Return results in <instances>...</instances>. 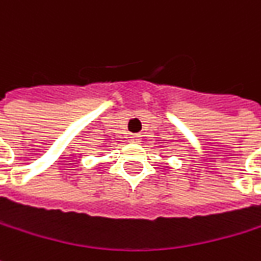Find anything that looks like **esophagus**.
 Wrapping results in <instances>:
<instances>
[{
    "instance_id": "obj_1",
    "label": "esophagus",
    "mask_w": 261,
    "mask_h": 261,
    "mask_svg": "<svg viewBox=\"0 0 261 261\" xmlns=\"http://www.w3.org/2000/svg\"><path fill=\"white\" fill-rule=\"evenodd\" d=\"M140 137H141L140 134H133V136H131V141H136V143H137V141H140Z\"/></svg>"
}]
</instances>
